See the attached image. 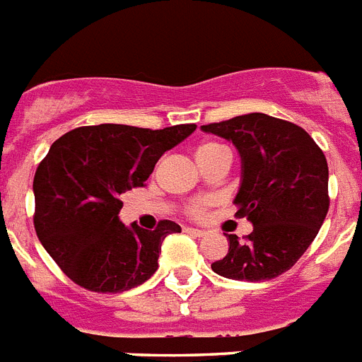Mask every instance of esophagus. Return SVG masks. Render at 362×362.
I'll use <instances>...</instances> for the list:
<instances>
[{"instance_id":"obj_1","label":"esophagus","mask_w":362,"mask_h":362,"mask_svg":"<svg viewBox=\"0 0 362 362\" xmlns=\"http://www.w3.org/2000/svg\"><path fill=\"white\" fill-rule=\"evenodd\" d=\"M185 233L192 234V236H197V238L206 236V230H203V228H196V227H185Z\"/></svg>"}]
</instances>
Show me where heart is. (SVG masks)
I'll return each instance as SVG.
<instances>
[{
  "label": "heart",
  "mask_w": 362,
  "mask_h": 362,
  "mask_svg": "<svg viewBox=\"0 0 362 362\" xmlns=\"http://www.w3.org/2000/svg\"><path fill=\"white\" fill-rule=\"evenodd\" d=\"M219 156H228L227 148L221 146L219 143H212V141L199 144L196 150V157L199 163H205V160H211ZM209 205H211V199H196V202L188 205V214L192 216V218H203L206 214Z\"/></svg>",
  "instance_id": "obj_1"
}]
</instances>
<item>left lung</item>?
<instances>
[{
  "instance_id": "1",
  "label": "left lung",
  "mask_w": 362,
  "mask_h": 362,
  "mask_svg": "<svg viewBox=\"0 0 362 362\" xmlns=\"http://www.w3.org/2000/svg\"><path fill=\"white\" fill-rule=\"evenodd\" d=\"M236 146L242 183L236 218L252 233L225 234L228 252L212 271L243 282H264L286 273L311 245L328 214V163L300 126L265 113H249L202 126Z\"/></svg>"
}]
</instances>
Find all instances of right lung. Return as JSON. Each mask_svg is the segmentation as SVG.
Listing matches in <instances>:
<instances>
[{
	"label": "right lung",
	"mask_w": 362,
	"mask_h": 362,
	"mask_svg": "<svg viewBox=\"0 0 362 362\" xmlns=\"http://www.w3.org/2000/svg\"><path fill=\"white\" fill-rule=\"evenodd\" d=\"M194 129L82 126L52 143L34 174V228L73 282L95 293H120L156 273L160 243L181 227L170 219L153 230L126 227L119 219L122 196L144 187L159 157Z\"/></svg>",
	"instance_id": "add662e5"
}]
</instances>
